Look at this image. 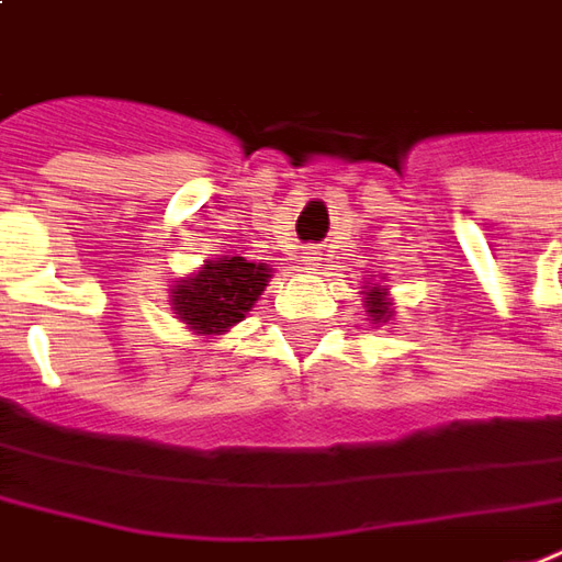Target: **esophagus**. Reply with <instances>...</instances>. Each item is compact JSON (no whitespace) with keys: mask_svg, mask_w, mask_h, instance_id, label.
I'll list each match as a JSON object with an SVG mask.
<instances>
[{"mask_svg":"<svg viewBox=\"0 0 562 562\" xmlns=\"http://www.w3.org/2000/svg\"><path fill=\"white\" fill-rule=\"evenodd\" d=\"M318 262V254H305V266H315Z\"/></svg>","mask_w":562,"mask_h":562,"instance_id":"1","label":"esophagus"}]
</instances>
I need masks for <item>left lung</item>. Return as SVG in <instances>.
Wrapping results in <instances>:
<instances>
[{
    "label": "left lung",
    "instance_id": "left-lung-1",
    "mask_svg": "<svg viewBox=\"0 0 562 562\" xmlns=\"http://www.w3.org/2000/svg\"><path fill=\"white\" fill-rule=\"evenodd\" d=\"M367 312H370V318L382 321V318H392V312H389V300H385V290L373 288L367 293Z\"/></svg>",
    "mask_w": 562,
    "mask_h": 562
}]
</instances>
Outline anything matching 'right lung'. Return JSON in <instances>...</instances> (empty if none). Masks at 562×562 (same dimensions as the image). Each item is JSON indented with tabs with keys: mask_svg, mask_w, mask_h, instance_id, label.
Masks as SVG:
<instances>
[{
	"mask_svg": "<svg viewBox=\"0 0 562 562\" xmlns=\"http://www.w3.org/2000/svg\"><path fill=\"white\" fill-rule=\"evenodd\" d=\"M269 269L266 262H247L244 257L207 262L195 278L177 284L173 312L186 321L192 330L204 336L229 330L232 324L254 308L259 293L266 290Z\"/></svg>",
	"mask_w": 562,
	"mask_h": 562,
	"instance_id": "obj_1",
	"label": "right lung"
}]
</instances>
